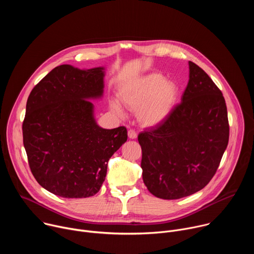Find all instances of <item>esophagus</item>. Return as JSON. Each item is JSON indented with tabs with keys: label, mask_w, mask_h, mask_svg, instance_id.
I'll return each mask as SVG.
<instances>
[{
	"label": "esophagus",
	"mask_w": 254,
	"mask_h": 254,
	"mask_svg": "<svg viewBox=\"0 0 254 254\" xmlns=\"http://www.w3.org/2000/svg\"><path fill=\"white\" fill-rule=\"evenodd\" d=\"M128 137L129 138H131V139H133V138H136V136H137V133H136V131L133 129V128H130V129H128Z\"/></svg>",
	"instance_id": "obj_1"
}]
</instances>
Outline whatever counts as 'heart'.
<instances>
[{
  "label": "heart",
  "instance_id": "1",
  "mask_svg": "<svg viewBox=\"0 0 254 254\" xmlns=\"http://www.w3.org/2000/svg\"><path fill=\"white\" fill-rule=\"evenodd\" d=\"M124 104L137 111L139 121L148 126H154L164 121L175 104L177 86L171 81H165L160 73H152L125 84L119 92ZM113 110L122 114V106L112 101Z\"/></svg>",
  "mask_w": 254,
  "mask_h": 254
}]
</instances>
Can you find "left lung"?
I'll list each match as a JSON object with an SVG mask.
<instances>
[{
	"label": "left lung",
	"instance_id": "obj_1",
	"mask_svg": "<svg viewBox=\"0 0 254 254\" xmlns=\"http://www.w3.org/2000/svg\"><path fill=\"white\" fill-rule=\"evenodd\" d=\"M189 82L169 116L138 133L142 180L156 197L180 199L203 189L215 175L229 139L221 90L189 61Z\"/></svg>",
	"mask_w": 254,
	"mask_h": 254
}]
</instances>
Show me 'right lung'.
Returning a JSON list of instances; mask_svg holds the SVG:
<instances>
[{
  "label": "right lung",
  "mask_w": 254,
  "mask_h": 254,
  "mask_svg": "<svg viewBox=\"0 0 254 254\" xmlns=\"http://www.w3.org/2000/svg\"><path fill=\"white\" fill-rule=\"evenodd\" d=\"M102 67H55L32 89L22 126L30 170L47 191L63 198L96 194L107 162L127 139L125 127L105 129L89 98L102 95Z\"/></svg>",
  "instance_id": "1"
}]
</instances>
